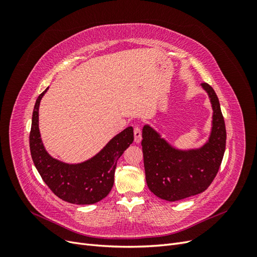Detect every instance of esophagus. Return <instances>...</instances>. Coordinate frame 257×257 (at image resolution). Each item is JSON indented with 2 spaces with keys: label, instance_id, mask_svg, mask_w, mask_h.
Segmentation results:
<instances>
[{
  "label": "esophagus",
  "instance_id": "34e87169",
  "mask_svg": "<svg viewBox=\"0 0 257 257\" xmlns=\"http://www.w3.org/2000/svg\"><path fill=\"white\" fill-rule=\"evenodd\" d=\"M134 137H135V143L139 144L142 142V128L139 125H136L134 127Z\"/></svg>",
  "mask_w": 257,
  "mask_h": 257
}]
</instances>
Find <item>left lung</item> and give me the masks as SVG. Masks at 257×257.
<instances>
[{"mask_svg": "<svg viewBox=\"0 0 257 257\" xmlns=\"http://www.w3.org/2000/svg\"><path fill=\"white\" fill-rule=\"evenodd\" d=\"M213 109L209 142L197 150L180 151L169 146L151 128H143V153L148 188L168 201L188 198L204 192L219 172L226 146V128L220 102L211 85L201 83Z\"/></svg>", "mask_w": 257, "mask_h": 257, "instance_id": "8db88e82", "label": "left lung"}]
</instances>
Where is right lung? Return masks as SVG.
<instances>
[{"label": "right lung", "instance_id": "right-lung-1", "mask_svg": "<svg viewBox=\"0 0 257 257\" xmlns=\"http://www.w3.org/2000/svg\"><path fill=\"white\" fill-rule=\"evenodd\" d=\"M47 89L37 97L33 110L30 150L34 165L44 182L59 198L76 205L95 204L112 189L116 162L134 141L133 127L122 131L94 158L81 164L69 165L52 159L45 150L38 128V108Z\"/></svg>", "mask_w": 257, "mask_h": 257}]
</instances>
